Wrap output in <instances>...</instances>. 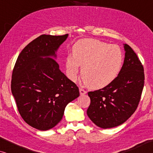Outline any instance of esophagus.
<instances>
[{"label":"esophagus","instance_id":"esophagus-1","mask_svg":"<svg viewBox=\"0 0 153 153\" xmlns=\"http://www.w3.org/2000/svg\"><path fill=\"white\" fill-rule=\"evenodd\" d=\"M79 93H80L81 95H85V94H86L87 92L85 91V90H83V88H79Z\"/></svg>","mask_w":153,"mask_h":153}]
</instances>
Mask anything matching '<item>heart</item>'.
<instances>
[{"instance_id":"heart-1","label":"heart","mask_w":153,"mask_h":153,"mask_svg":"<svg viewBox=\"0 0 153 153\" xmlns=\"http://www.w3.org/2000/svg\"><path fill=\"white\" fill-rule=\"evenodd\" d=\"M122 63L123 53L118 46L96 39H83L75 44L72 56L67 58V74L74 80L80 65L85 84L91 88L100 89L117 78Z\"/></svg>"}]
</instances>
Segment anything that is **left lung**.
<instances>
[{
  "label": "left lung",
  "mask_w": 153,
  "mask_h": 153,
  "mask_svg": "<svg viewBox=\"0 0 153 153\" xmlns=\"http://www.w3.org/2000/svg\"><path fill=\"white\" fill-rule=\"evenodd\" d=\"M124 63L117 78L107 86L88 95L87 115L103 129L122 125L137 109L144 85V70L137 54L124 44Z\"/></svg>",
  "instance_id": "obj_1"
}]
</instances>
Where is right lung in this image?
Listing matches in <instances>:
<instances>
[{"label":"right lung","mask_w":153,"mask_h":153,"mask_svg":"<svg viewBox=\"0 0 153 153\" xmlns=\"http://www.w3.org/2000/svg\"><path fill=\"white\" fill-rule=\"evenodd\" d=\"M68 37L40 35L22 50L14 65L11 90L18 111L27 124L39 130L55 127L66 106L79 96V88L56 60Z\"/></svg>","instance_id":"add662e5"}]
</instances>
